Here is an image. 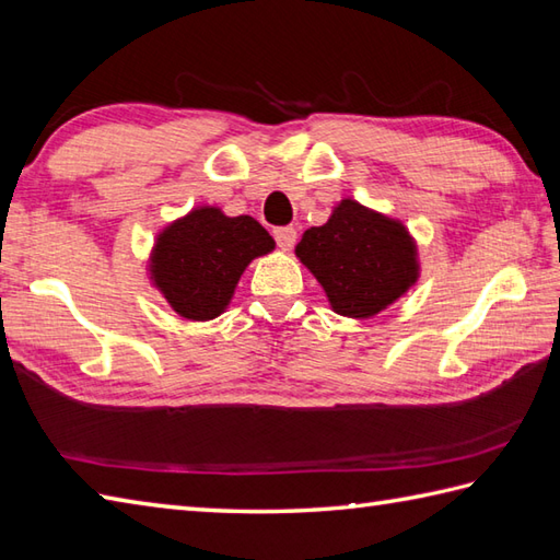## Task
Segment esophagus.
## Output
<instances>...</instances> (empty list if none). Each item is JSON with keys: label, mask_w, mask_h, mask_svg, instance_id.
I'll return each instance as SVG.
<instances>
[{"label": "esophagus", "mask_w": 560, "mask_h": 560, "mask_svg": "<svg viewBox=\"0 0 560 560\" xmlns=\"http://www.w3.org/2000/svg\"><path fill=\"white\" fill-rule=\"evenodd\" d=\"M275 238H277V245L281 250H291L295 245L298 233L293 226H279V229H275Z\"/></svg>", "instance_id": "1"}]
</instances>
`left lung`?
Segmentation results:
<instances>
[{
  "label": "left lung",
  "mask_w": 560,
  "mask_h": 560,
  "mask_svg": "<svg viewBox=\"0 0 560 560\" xmlns=\"http://www.w3.org/2000/svg\"><path fill=\"white\" fill-rule=\"evenodd\" d=\"M295 255L322 283L334 312L355 319L386 310L420 277L408 229L355 200H341L327 224L307 229Z\"/></svg>",
  "instance_id": "obj_1"
}]
</instances>
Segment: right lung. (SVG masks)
<instances>
[{
	"instance_id": "obj_1",
	"label": "right lung",
	"mask_w": 560,
	"mask_h": 560,
	"mask_svg": "<svg viewBox=\"0 0 560 560\" xmlns=\"http://www.w3.org/2000/svg\"><path fill=\"white\" fill-rule=\"evenodd\" d=\"M271 250L275 238L253 217L198 207L160 233L150 279L180 317L214 319L231 303L245 267Z\"/></svg>"
}]
</instances>
